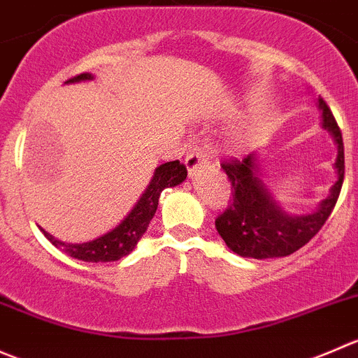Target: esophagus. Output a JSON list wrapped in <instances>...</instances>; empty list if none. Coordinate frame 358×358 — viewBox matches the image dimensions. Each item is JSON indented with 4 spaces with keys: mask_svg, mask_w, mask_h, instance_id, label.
Segmentation results:
<instances>
[{
    "mask_svg": "<svg viewBox=\"0 0 358 358\" xmlns=\"http://www.w3.org/2000/svg\"><path fill=\"white\" fill-rule=\"evenodd\" d=\"M205 162H207V155H205L201 150H198V148H194L193 151H189L187 157L184 158V164H186V169L187 172H189V176H193L194 172H196V169H200Z\"/></svg>",
    "mask_w": 358,
    "mask_h": 358,
    "instance_id": "1",
    "label": "esophagus"
}]
</instances>
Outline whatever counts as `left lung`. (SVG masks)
Here are the masks:
<instances>
[{"instance_id":"obj_1","label":"left lung","mask_w":358,"mask_h":358,"mask_svg":"<svg viewBox=\"0 0 358 358\" xmlns=\"http://www.w3.org/2000/svg\"><path fill=\"white\" fill-rule=\"evenodd\" d=\"M318 109L322 111V127L332 134L338 144L334 164L338 180L313 214L291 215L282 210L259 179L254 155H247L242 162L229 158L221 164L231 182L233 198L215 219V229L238 256L254 259L291 256L320 231L331 215L345 179V148L338 122L324 99H318Z\"/></svg>"}]
</instances>
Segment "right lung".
<instances>
[{
	"mask_svg": "<svg viewBox=\"0 0 358 358\" xmlns=\"http://www.w3.org/2000/svg\"><path fill=\"white\" fill-rule=\"evenodd\" d=\"M90 73H81L78 76L71 78L66 83H76V81H87L92 80ZM187 171L179 160L167 162L162 164L160 167L155 169L153 179L148 184L146 191L141 194L137 203L134 205L132 210L127 214V217L116 226L115 229L108 231L106 235L99 236V238L92 240V242L85 243H66L60 240L54 238L50 233L45 229L43 235L54 243L60 250L69 254L74 259L87 261V263H108V261H118L122 257L129 256L134 249H136L137 242L141 236L146 233L148 226H150L151 219H153L155 212L158 208V200L165 187L178 186L186 179Z\"/></svg>",
	"mask_w": 358,
	"mask_h": 358,
	"instance_id": "add662e5",
	"label": "right lung"
}]
</instances>
